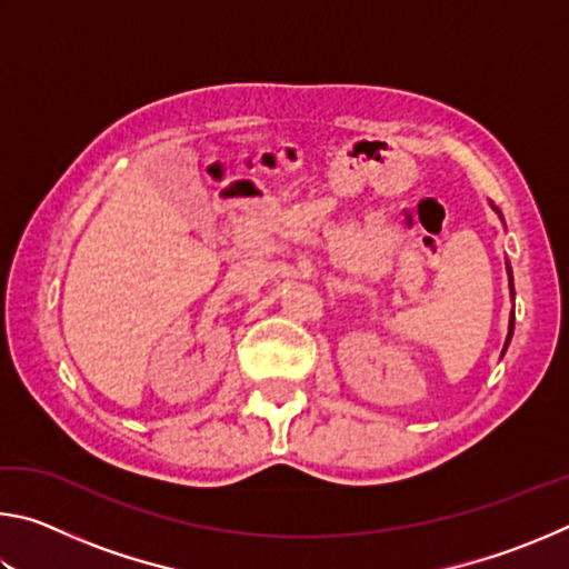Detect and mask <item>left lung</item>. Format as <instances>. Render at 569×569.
Returning a JSON list of instances; mask_svg holds the SVG:
<instances>
[{
	"mask_svg": "<svg viewBox=\"0 0 569 569\" xmlns=\"http://www.w3.org/2000/svg\"><path fill=\"white\" fill-rule=\"evenodd\" d=\"M489 206H492V210H495V213L499 216V220H502V223H505V218H502V210H499V208H495V203H489ZM507 276H509V296H512L515 298V278H512V266H509V261H507ZM512 333H515V308H512V313H509V331H507V341H505V349H502V356H505V351H507V346H509V341H512Z\"/></svg>",
	"mask_w": 569,
	"mask_h": 569,
	"instance_id": "1",
	"label": "left lung"
}]
</instances>
